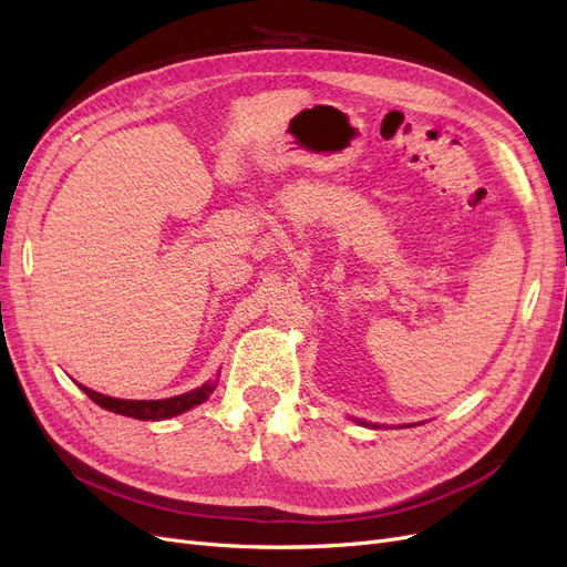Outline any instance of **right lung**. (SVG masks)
<instances>
[{
  "label": "right lung",
  "instance_id": "1",
  "mask_svg": "<svg viewBox=\"0 0 567 567\" xmlns=\"http://www.w3.org/2000/svg\"><path fill=\"white\" fill-rule=\"evenodd\" d=\"M80 388L94 404H99L101 409L113 411V414L140 419V421H163L169 416L184 414V411L208 400L215 390V383H205L192 392H184V394H177V398H167V400H115V398H109V394L94 392L84 385H80Z\"/></svg>",
  "mask_w": 567,
  "mask_h": 567
}]
</instances>
